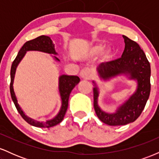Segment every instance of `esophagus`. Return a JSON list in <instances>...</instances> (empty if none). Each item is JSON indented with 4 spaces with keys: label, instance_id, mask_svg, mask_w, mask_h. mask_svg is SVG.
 Masks as SVG:
<instances>
[{
    "label": "esophagus",
    "instance_id": "esophagus-1",
    "mask_svg": "<svg viewBox=\"0 0 159 159\" xmlns=\"http://www.w3.org/2000/svg\"><path fill=\"white\" fill-rule=\"evenodd\" d=\"M80 75L82 78L84 79H89L91 76V70L89 68L83 69L80 72Z\"/></svg>",
    "mask_w": 159,
    "mask_h": 159
}]
</instances>
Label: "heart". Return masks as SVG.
Here are the masks:
<instances>
[{"label":"heart","instance_id":"b5f03b06","mask_svg":"<svg viewBox=\"0 0 159 159\" xmlns=\"http://www.w3.org/2000/svg\"><path fill=\"white\" fill-rule=\"evenodd\" d=\"M102 51V46H96L93 49V53L94 54H98Z\"/></svg>","mask_w":159,"mask_h":159}]
</instances>
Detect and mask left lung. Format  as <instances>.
<instances>
[{
	"mask_svg": "<svg viewBox=\"0 0 159 159\" xmlns=\"http://www.w3.org/2000/svg\"><path fill=\"white\" fill-rule=\"evenodd\" d=\"M125 49L122 57L114 61L102 63L97 68L100 77L108 79L117 75H130L138 81V89L128 101L114 114H107L98 107V90L93 89V106L98 119L109 125H126L139 117L145 107L150 93L151 69L149 62L140 45L129 37L123 36Z\"/></svg>",
	"mask_w": 159,
	"mask_h": 159,
	"instance_id": "1",
	"label": "left lung"
}]
</instances>
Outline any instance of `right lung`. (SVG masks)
<instances>
[{
  "label": "right lung",
  "instance_id": "right-lung-1",
  "mask_svg": "<svg viewBox=\"0 0 159 159\" xmlns=\"http://www.w3.org/2000/svg\"><path fill=\"white\" fill-rule=\"evenodd\" d=\"M27 51H39V52H43L45 53H48V54H57L54 50V44L52 43V39L50 37L47 36H40L35 39L29 40L26 42L24 44V45L20 49L19 53H18L17 56L15 58L13 62L12 63V66H11L10 70V90L11 97H12V101H13L15 106L17 109L18 112L19 113L20 115L22 116V118L27 123L30 125H34L36 127L40 128H50L54 125L59 124L62 120H63L66 112L67 107H68V102L69 95H70L72 90L75 87L76 85L79 83L80 78L78 76L75 75H61L59 78V91L61 93V97L62 100V106L60 111L59 114H58L55 117L53 120H47L45 122H38L35 121L34 120L30 119V118L27 117V116L24 114L21 107H19V104L17 102V99H16L15 93L13 90V81H14V76H15L16 69L17 67L18 64L21 60L22 59L23 57L25 56V53ZM55 59L57 61H59L58 58L55 57Z\"/></svg>",
  "mask_w": 159,
  "mask_h": 159
}]
</instances>
